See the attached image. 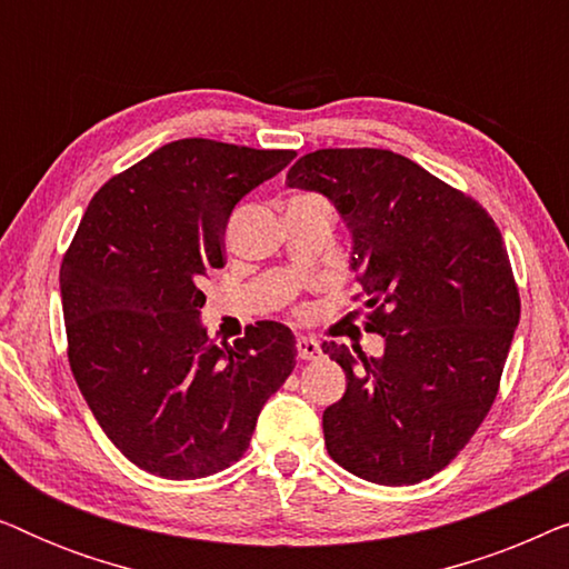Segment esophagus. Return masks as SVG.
Returning <instances> with one entry per match:
<instances>
[{"instance_id":"34e87169","label":"esophagus","mask_w":569,"mask_h":569,"mask_svg":"<svg viewBox=\"0 0 569 569\" xmlns=\"http://www.w3.org/2000/svg\"><path fill=\"white\" fill-rule=\"evenodd\" d=\"M298 357L300 360H318V357H321V345L310 337H300L298 339Z\"/></svg>"}]
</instances>
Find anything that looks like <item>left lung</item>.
<instances>
[{"mask_svg": "<svg viewBox=\"0 0 569 569\" xmlns=\"http://www.w3.org/2000/svg\"><path fill=\"white\" fill-rule=\"evenodd\" d=\"M287 186L333 201L352 232L365 331L386 339L383 357L323 341L347 372L323 411L326 450L376 485L430 479L492 409L520 318L500 230L479 201L376 147L302 154Z\"/></svg>", "mask_w": 569, "mask_h": 569, "instance_id": "1", "label": "left lung"}]
</instances>
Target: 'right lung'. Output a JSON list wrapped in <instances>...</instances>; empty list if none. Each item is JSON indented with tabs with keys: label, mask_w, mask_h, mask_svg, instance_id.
I'll return each instance as SVG.
<instances>
[{
	"label": "right lung",
	"mask_w": 569,
	"mask_h": 569,
	"mask_svg": "<svg viewBox=\"0 0 569 569\" xmlns=\"http://www.w3.org/2000/svg\"><path fill=\"white\" fill-rule=\"evenodd\" d=\"M295 150L178 139L100 186L59 271L69 368L98 425L139 469L199 479L243 458L295 368L277 321L217 345L201 282L224 267V228Z\"/></svg>",
	"instance_id": "right-lung-1"
}]
</instances>
